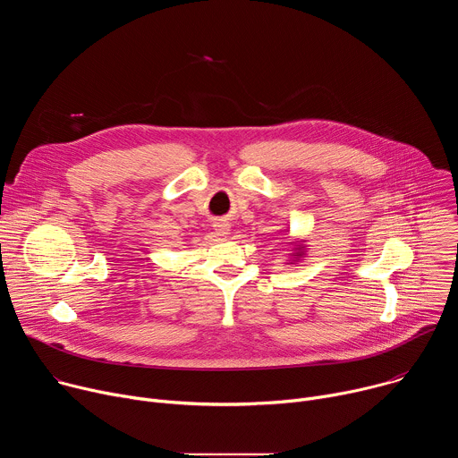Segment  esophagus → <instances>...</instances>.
Returning a JSON list of instances; mask_svg holds the SVG:
<instances>
[{
	"instance_id": "1",
	"label": "esophagus",
	"mask_w": 458,
	"mask_h": 458,
	"mask_svg": "<svg viewBox=\"0 0 458 458\" xmlns=\"http://www.w3.org/2000/svg\"><path fill=\"white\" fill-rule=\"evenodd\" d=\"M214 228H216V233H217L219 237H226V235L230 233V225H228V223H225V221L216 223V225H214Z\"/></svg>"
}]
</instances>
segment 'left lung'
Masks as SVG:
<instances>
[{"instance_id":"1","label":"left lung","mask_w":458,"mask_h":458,"mask_svg":"<svg viewBox=\"0 0 458 458\" xmlns=\"http://www.w3.org/2000/svg\"><path fill=\"white\" fill-rule=\"evenodd\" d=\"M292 253L288 257V263L286 265H297L299 260H302V257H306V241L301 239V241H293L292 244Z\"/></svg>"}]
</instances>
